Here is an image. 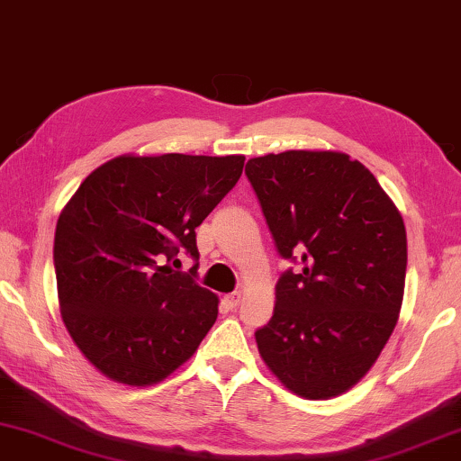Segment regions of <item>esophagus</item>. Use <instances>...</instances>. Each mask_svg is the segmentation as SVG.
Instances as JSON below:
<instances>
[{
    "label": "esophagus",
    "instance_id": "esophagus-1",
    "mask_svg": "<svg viewBox=\"0 0 461 461\" xmlns=\"http://www.w3.org/2000/svg\"><path fill=\"white\" fill-rule=\"evenodd\" d=\"M240 302H242V294H240V291H233V294L225 295V303H228L231 310H236L238 305H240Z\"/></svg>",
    "mask_w": 461,
    "mask_h": 461
}]
</instances>
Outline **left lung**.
I'll return each mask as SVG.
<instances>
[{
    "instance_id": "obj_1",
    "label": "left lung",
    "mask_w": 461,
    "mask_h": 461,
    "mask_svg": "<svg viewBox=\"0 0 461 461\" xmlns=\"http://www.w3.org/2000/svg\"><path fill=\"white\" fill-rule=\"evenodd\" d=\"M276 252L291 260L257 345L285 388L310 400L347 392L388 342L404 295L406 230L374 174L339 151L252 158Z\"/></svg>"
}]
</instances>
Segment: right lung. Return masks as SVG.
Masks as SVG:
<instances>
[{
	"instance_id": "obj_1",
	"label": "right lung",
	"mask_w": 461,
	"mask_h": 461,
	"mask_svg": "<svg viewBox=\"0 0 461 461\" xmlns=\"http://www.w3.org/2000/svg\"><path fill=\"white\" fill-rule=\"evenodd\" d=\"M244 156H121L96 167L61 211L55 275L65 328L114 382H162L217 320L194 281V230L242 176ZM195 260L180 274L177 257Z\"/></svg>"
}]
</instances>
